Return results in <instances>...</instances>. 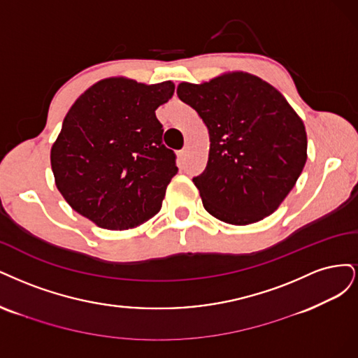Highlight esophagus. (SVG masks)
<instances>
[{
    "label": "esophagus",
    "instance_id": "obj_1",
    "mask_svg": "<svg viewBox=\"0 0 358 358\" xmlns=\"http://www.w3.org/2000/svg\"><path fill=\"white\" fill-rule=\"evenodd\" d=\"M186 157H187V148L180 150V152H178V159H180V160H184Z\"/></svg>",
    "mask_w": 358,
    "mask_h": 358
}]
</instances>
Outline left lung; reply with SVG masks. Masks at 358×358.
I'll return each instance as SVG.
<instances>
[{"instance_id":"left-lung-1","label":"left lung","mask_w":358,"mask_h":358,"mask_svg":"<svg viewBox=\"0 0 358 358\" xmlns=\"http://www.w3.org/2000/svg\"><path fill=\"white\" fill-rule=\"evenodd\" d=\"M178 98L208 128V164L194 177L203 208L245 226L271 215L306 164V131L287 99L264 80L227 73L202 85L180 83Z\"/></svg>"}]
</instances>
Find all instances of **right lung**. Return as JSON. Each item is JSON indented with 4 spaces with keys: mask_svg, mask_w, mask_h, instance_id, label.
<instances>
[{
    "mask_svg": "<svg viewBox=\"0 0 358 358\" xmlns=\"http://www.w3.org/2000/svg\"><path fill=\"white\" fill-rule=\"evenodd\" d=\"M174 89L172 82L111 77L73 103L50 164L56 187L74 211L108 230L135 227L159 213L178 168L162 143L156 110Z\"/></svg>",
    "mask_w": 358,
    "mask_h": 358,
    "instance_id": "right-lung-1",
    "label": "right lung"
}]
</instances>
